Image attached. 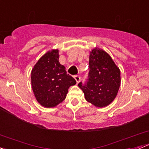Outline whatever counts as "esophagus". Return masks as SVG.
<instances>
[{"mask_svg":"<svg viewBox=\"0 0 149 149\" xmlns=\"http://www.w3.org/2000/svg\"><path fill=\"white\" fill-rule=\"evenodd\" d=\"M74 79H75V80H76V83L77 84H79V82H80V81H81L80 76H79V75H76V76H74Z\"/></svg>","mask_w":149,"mask_h":149,"instance_id":"1","label":"esophagus"}]
</instances>
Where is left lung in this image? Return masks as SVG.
Segmentation results:
<instances>
[{
  "label": "left lung",
  "mask_w": 149,
  "mask_h": 149,
  "mask_svg": "<svg viewBox=\"0 0 149 149\" xmlns=\"http://www.w3.org/2000/svg\"><path fill=\"white\" fill-rule=\"evenodd\" d=\"M120 82V70L110 55L102 49L94 48L89 55L88 81L78 84L86 100L97 107H107L116 97Z\"/></svg>",
  "instance_id": "1"
}]
</instances>
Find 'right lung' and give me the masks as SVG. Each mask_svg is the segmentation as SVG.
<instances>
[{"label": "right lung", "mask_w": 149, "mask_h": 149, "mask_svg": "<svg viewBox=\"0 0 149 149\" xmlns=\"http://www.w3.org/2000/svg\"><path fill=\"white\" fill-rule=\"evenodd\" d=\"M31 87L36 100L45 107H55L65 99L76 80L59 62V50L51 49L39 59L31 72Z\"/></svg>", "instance_id": "add662e5"}]
</instances>
